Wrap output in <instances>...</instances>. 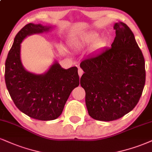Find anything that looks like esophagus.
Returning <instances> with one entry per match:
<instances>
[{
	"mask_svg": "<svg viewBox=\"0 0 152 152\" xmlns=\"http://www.w3.org/2000/svg\"><path fill=\"white\" fill-rule=\"evenodd\" d=\"M78 74H79L80 77L82 75V74H83V70H82L81 68H79V69H78Z\"/></svg>",
	"mask_w": 152,
	"mask_h": 152,
	"instance_id": "34e87169",
	"label": "esophagus"
}]
</instances>
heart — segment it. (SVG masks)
<instances>
[{
  "mask_svg": "<svg viewBox=\"0 0 152 152\" xmlns=\"http://www.w3.org/2000/svg\"><path fill=\"white\" fill-rule=\"evenodd\" d=\"M99 34L97 32H89L83 35L76 37L70 40V45L75 48H83L93 44L94 48H98L104 46V41L103 39H99Z\"/></svg>",
  "mask_w": 152,
  "mask_h": 152,
  "instance_id": "heart-1",
  "label": "heart"
}]
</instances>
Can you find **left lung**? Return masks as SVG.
<instances>
[{"mask_svg": "<svg viewBox=\"0 0 152 152\" xmlns=\"http://www.w3.org/2000/svg\"><path fill=\"white\" fill-rule=\"evenodd\" d=\"M113 28L111 47L88 56L80 63L88 113L97 121H115L131 111L145 84V58L133 33L122 22Z\"/></svg>", "mask_w": 152, "mask_h": 152, "instance_id": "1", "label": "left lung"}]
</instances>
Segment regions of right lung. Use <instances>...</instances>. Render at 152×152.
<instances>
[{
	"mask_svg": "<svg viewBox=\"0 0 152 152\" xmlns=\"http://www.w3.org/2000/svg\"><path fill=\"white\" fill-rule=\"evenodd\" d=\"M51 26L29 23L17 34L5 61V80L13 102L22 113L40 121L61 115L71 91L80 85L77 67L64 69L55 61L44 74L24 68L20 58L21 43L27 36L48 32Z\"/></svg>",
	"mask_w": 152,
	"mask_h": 152,
	"instance_id": "add662e5",
	"label": "right lung"
}]
</instances>
